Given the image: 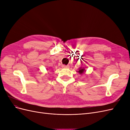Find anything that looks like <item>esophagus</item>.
I'll list each match as a JSON object with an SVG mask.
<instances>
[{"instance_id": "34e87169", "label": "esophagus", "mask_w": 130, "mask_h": 130, "mask_svg": "<svg viewBox=\"0 0 130 130\" xmlns=\"http://www.w3.org/2000/svg\"><path fill=\"white\" fill-rule=\"evenodd\" d=\"M62 67L63 68H69V66H68V65L62 64Z\"/></svg>"}]
</instances>
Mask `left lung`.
I'll use <instances>...</instances> for the list:
<instances>
[{
    "label": "left lung",
    "mask_w": 130,
    "mask_h": 130,
    "mask_svg": "<svg viewBox=\"0 0 130 130\" xmlns=\"http://www.w3.org/2000/svg\"><path fill=\"white\" fill-rule=\"evenodd\" d=\"M84 71H85V69H80L79 70H78V72L80 74H82V73H84Z\"/></svg>",
    "instance_id": "obj_1"
}]
</instances>
